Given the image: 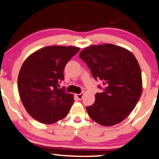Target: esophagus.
Listing matches in <instances>:
<instances>
[{"mask_svg":"<svg viewBox=\"0 0 159 159\" xmlns=\"http://www.w3.org/2000/svg\"><path fill=\"white\" fill-rule=\"evenodd\" d=\"M84 93H80L79 94H75V96L77 97V98L79 99V100H81V99L83 98V97H84Z\"/></svg>","mask_w":159,"mask_h":159,"instance_id":"34e87169","label":"esophagus"}]
</instances>
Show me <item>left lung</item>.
Masks as SVG:
<instances>
[{
    "label": "left lung",
    "instance_id": "1",
    "mask_svg": "<svg viewBox=\"0 0 159 159\" xmlns=\"http://www.w3.org/2000/svg\"><path fill=\"white\" fill-rule=\"evenodd\" d=\"M79 57L104 86L102 93L95 95L93 105L86 107L89 116L104 126L119 124L141 96V70L136 58L129 50L110 43L86 47Z\"/></svg>",
    "mask_w": 159,
    "mask_h": 159
}]
</instances>
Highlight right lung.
<instances>
[{"label": "right lung", "instance_id": "right-lung-1", "mask_svg": "<svg viewBox=\"0 0 159 159\" xmlns=\"http://www.w3.org/2000/svg\"><path fill=\"white\" fill-rule=\"evenodd\" d=\"M79 50L75 46H46L23 62L18 77L19 95L28 114L38 121L54 124L70 111L74 102L73 94L58 87L64 79L66 63Z\"/></svg>", "mask_w": 159, "mask_h": 159}]
</instances>
